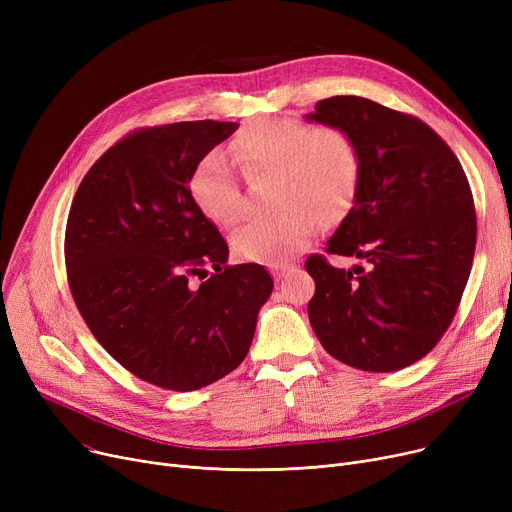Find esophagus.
Here are the masks:
<instances>
[{"mask_svg":"<svg viewBox=\"0 0 512 512\" xmlns=\"http://www.w3.org/2000/svg\"><path fill=\"white\" fill-rule=\"evenodd\" d=\"M270 270H272V274L280 280L284 274H288V272L294 270V265H288V263H270Z\"/></svg>","mask_w":512,"mask_h":512,"instance_id":"34e87169","label":"esophagus"}]
</instances>
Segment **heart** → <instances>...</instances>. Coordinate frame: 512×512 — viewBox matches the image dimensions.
<instances>
[{"mask_svg":"<svg viewBox=\"0 0 512 512\" xmlns=\"http://www.w3.org/2000/svg\"><path fill=\"white\" fill-rule=\"evenodd\" d=\"M230 155L247 180L278 176V209L251 220L232 238L234 253L242 259L282 261L297 255L319 222L332 224L348 211L361 180L357 141L340 126L263 120L238 134ZM188 195L215 226L234 228L247 213L234 166L220 151H209L197 161L188 178Z\"/></svg>","mask_w":512,"mask_h":512,"instance_id":"heart-1","label":"heart"}]
</instances>
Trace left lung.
<instances>
[{
  "instance_id": "1",
  "label": "left lung",
  "mask_w": 512,
  "mask_h": 512,
  "mask_svg": "<svg viewBox=\"0 0 512 512\" xmlns=\"http://www.w3.org/2000/svg\"><path fill=\"white\" fill-rule=\"evenodd\" d=\"M309 120L348 130L361 153L355 205L326 254L362 265L338 271L307 257L311 328L344 365L409 367L446 334L471 274L477 215L465 170L434 128L365 97L321 99Z\"/></svg>"
}]
</instances>
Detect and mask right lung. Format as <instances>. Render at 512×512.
<instances>
[{
    "instance_id": "right-lung-1",
    "label": "right lung",
    "mask_w": 512,
    "mask_h": 512,
    "mask_svg": "<svg viewBox=\"0 0 512 512\" xmlns=\"http://www.w3.org/2000/svg\"><path fill=\"white\" fill-rule=\"evenodd\" d=\"M236 128L132 130L70 205L64 259L76 309L107 353L157 388L193 392L234 371L274 288L259 263L226 265V240L188 195L197 161Z\"/></svg>"
}]
</instances>
